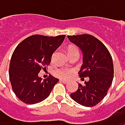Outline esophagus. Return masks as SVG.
Wrapping results in <instances>:
<instances>
[{"label": "esophagus", "mask_w": 125, "mask_h": 125, "mask_svg": "<svg viewBox=\"0 0 125 125\" xmlns=\"http://www.w3.org/2000/svg\"><path fill=\"white\" fill-rule=\"evenodd\" d=\"M60 82H62L63 83H64V84H66L68 82L66 81V80H60Z\"/></svg>", "instance_id": "1"}]
</instances>
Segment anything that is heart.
Masks as SVG:
<instances>
[{
  "label": "heart",
  "mask_w": 125,
  "mask_h": 125,
  "mask_svg": "<svg viewBox=\"0 0 125 125\" xmlns=\"http://www.w3.org/2000/svg\"><path fill=\"white\" fill-rule=\"evenodd\" d=\"M79 53L78 49L74 47V46H71L68 49V53L69 55L72 53ZM74 69H67V68H63V67H60L58 69H56L53 71V74L59 78L62 79H68L73 73H74Z\"/></svg>",
  "instance_id": "heart-1"
}]
</instances>
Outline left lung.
<instances>
[{
  "instance_id": "obj_1",
  "label": "left lung",
  "mask_w": 125,
  "mask_h": 125,
  "mask_svg": "<svg viewBox=\"0 0 125 125\" xmlns=\"http://www.w3.org/2000/svg\"><path fill=\"white\" fill-rule=\"evenodd\" d=\"M69 40L83 51V63L79 72L82 79L88 77L85 85L78 84V89L71 98L83 106L92 107L106 95L114 78L112 56L106 47L90 35H68Z\"/></svg>"
}]
</instances>
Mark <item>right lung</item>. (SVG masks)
<instances>
[{
    "mask_svg": "<svg viewBox=\"0 0 125 125\" xmlns=\"http://www.w3.org/2000/svg\"><path fill=\"white\" fill-rule=\"evenodd\" d=\"M66 35L48 37L35 35L24 39L15 48L9 65V79L16 97L27 104L47 98L59 79L49 75L45 80L38 73L51 62V56Z\"/></svg>",
    "mask_w": 125,
    "mask_h": 125,
    "instance_id": "obj_1",
    "label": "right lung"
}]
</instances>
